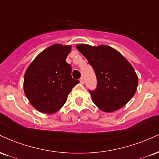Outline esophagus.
<instances>
[{"label":"esophagus","instance_id":"1","mask_svg":"<svg viewBox=\"0 0 159 159\" xmlns=\"http://www.w3.org/2000/svg\"><path fill=\"white\" fill-rule=\"evenodd\" d=\"M80 82H81V84H84V77L80 78Z\"/></svg>","mask_w":159,"mask_h":159}]
</instances>
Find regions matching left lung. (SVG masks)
I'll return each mask as SVG.
<instances>
[{"label": "left lung", "instance_id": "8db88e82", "mask_svg": "<svg viewBox=\"0 0 159 159\" xmlns=\"http://www.w3.org/2000/svg\"><path fill=\"white\" fill-rule=\"evenodd\" d=\"M76 48L94 69L97 85L89 90L93 102L105 112L121 108L135 93L138 78L132 65L111 47L81 44Z\"/></svg>", "mask_w": 159, "mask_h": 159}]
</instances>
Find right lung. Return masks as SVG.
I'll use <instances>...</instances> for the list:
<instances>
[{
	"instance_id": "obj_1",
	"label": "right lung",
	"mask_w": 159,
	"mask_h": 159,
	"mask_svg": "<svg viewBox=\"0 0 159 159\" xmlns=\"http://www.w3.org/2000/svg\"><path fill=\"white\" fill-rule=\"evenodd\" d=\"M70 51V45H53L40 53L26 70L25 93L40 112L54 114L59 111L79 83L72 78V66L66 61Z\"/></svg>"
}]
</instances>
